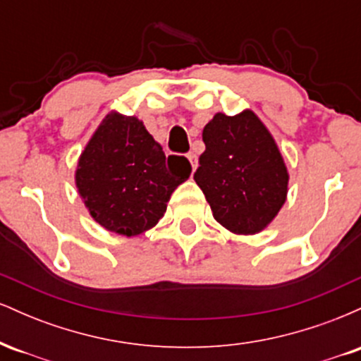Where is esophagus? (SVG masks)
Wrapping results in <instances>:
<instances>
[{"mask_svg": "<svg viewBox=\"0 0 361 361\" xmlns=\"http://www.w3.org/2000/svg\"><path fill=\"white\" fill-rule=\"evenodd\" d=\"M186 157H188L190 164H192V169L195 171V169H197V166H198V157H197V154H195V152H188V154H186Z\"/></svg>", "mask_w": 361, "mask_h": 361, "instance_id": "obj_1", "label": "esophagus"}]
</instances>
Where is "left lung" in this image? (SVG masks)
<instances>
[{
	"label": "left lung",
	"instance_id": "left-lung-1",
	"mask_svg": "<svg viewBox=\"0 0 361 361\" xmlns=\"http://www.w3.org/2000/svg\"><path fill=\"white\" fill-rule=\"evenodd\" d=\"M202 139L195 181L215 221L234 234H256L280 212L287 198L288 173L268 128L252 114H217Z\"/></svg>",
	"mask_w": 361,
	"mask_h": 361
}]
</instances>
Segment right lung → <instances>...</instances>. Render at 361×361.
Wrapping results in <instances>:
<instances>
[{
	"label": "right lung",
	"mask_w": 361,
	"mask_h": 361,
	"mask_svg": "<svg viewBox=\"0 0 361 361\" xmlns=\"http://www.w3.org/2000/svg\"><path fill=\"white\" fill-rule=\"evenodd\" d=\"M135 117L111 111L85 147L76 169V186L86 209L100 226L122 235L154 227L166 212L176 186L192 166L183 156H169Z\"/></svg>",
	"instance_id": "1"
}]
</instances>
